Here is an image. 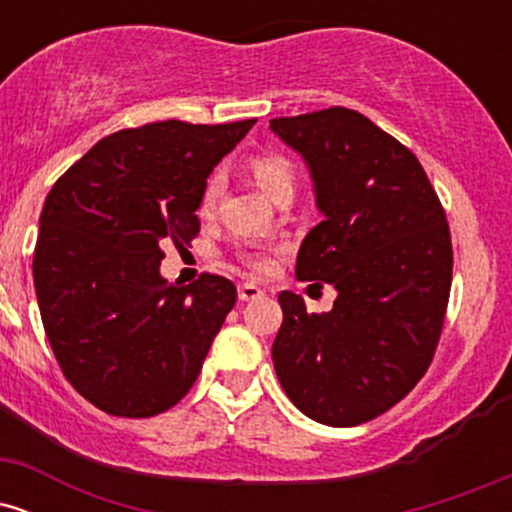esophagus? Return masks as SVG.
I'll return each instance as SVG.
<instances>
[{
  "label": "esophagus",
  "mask_w": 512,
  "mask_h": 512,
  "mask_svg": "<svg viewBox=\"0 0 512 512\" xmlns=\"http://www.w3.org/2000/svg\"><path fill=\"white\" fill-rule=\"evenodd\" d=\"M264 296V289L257 284H240L238 286V298L240 301H257V298Z\"/></svg>",
  "instance_id": "esophagus-1"
}]
</instances>
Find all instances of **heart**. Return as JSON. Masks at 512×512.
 Returning a JSON list of instances; mask_svg holds the SVG:
<instances>
[{"label":"heart","instance_id":"b5f03b06","mask_svg":"<svg viewBox=\"0 0 512 512\" xmlns=\"http://www.w3.org/2000/svg\"><path fill=\"white\" fill-rule=\"evenodd\" d=\"M250 175L255 178L257 187L267 195L269 199L279 197L281 192H293L296 187V166L281 154H257L248 161ZM216 197H219V178H209L207 185L202 190V199H199V211L202 214H209L214 209ZM240 260H243L245 267H250L252 272L267 274L272 272L274 257L272 252L264 250H243L240 252Z\"/></svg>","mask_w":512,"mask_h":512}]
</instances>
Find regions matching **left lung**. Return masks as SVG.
Wrapping results in <instances>:
<instances>
[{
	"label": "left lung",
	"mask_w": 512,
	"mask_h": 512,
	"mask_svg": "<svg viewBox=\"0 0 512 512\" xmlns=\"http://www.w3.org/2000/svg\"><path fill=\"white\" fill-rule=\"evenodd\" d=\"M269 129L301 154L322 214L296 276L337 289L322 315L279 293L276 378L317 424H366L431 366L452 281L445 211L419 158L356 110L276 117Z\"/></svg>",
	"instance_id": "obj_1"
}]
</instances>
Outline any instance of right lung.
Wrapping results in <instances>:
<instances>
[{
  "instance_id": "right-lung-1",
  "label": "right lung",
  "mask_w": 512,
  "mask_h": 512,
  "mask_svg": "<svg viewBox=\"0 0 512 512\" xmlns=\"http://www.w3.org/2000/svg\"><path fill=\"white\" fill-rule=\"evenodd\" d=\"M255 120L122 129L45 199L33 281L62 373L105 414L146 419L178 404L236 305V286L161 276L163 243L190 245L209 173Z\"/></svg>"
}]
</instances>
